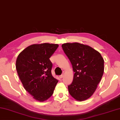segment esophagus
<instances>
[{
	"instance_id": "obj_1",
	"label": "esophagus",
	"mask_w": 120,
	"mask_h": 120,
	"mask_svg": "<svg viewBox=\"0 0 120 120\" xmlns=\"http://www.w3.org/2000/svg\"><path fill=\"white\" fill-rule=\"evenodd\" d=\"M63 76H64V74H62L61 75L59 76V77L60 79H62V78H63Z\"/></svg>"
}]
</instances>
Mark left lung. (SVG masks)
Wrapping results in <instances>:
<instances>
[{
	"label": "left lung",
	"instance_id": "obj_1",
	"mask_svg": "<svg viewBox=\"0 0 120 120\" xmlns=\"http://www.w3.org/2000/svg\"><path fill=\"white\" fill-rule=\"evenodd\" d=\"M75 72L68 86L70 94L77 101H84L93 95L104 72V60L101 54L91 47L79 43L62 45Z\"/></svg>",
	"mask_w": 120,
	"mask_h": 120
}]
</instances>
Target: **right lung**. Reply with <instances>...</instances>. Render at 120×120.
<instances>
[{"instance_id":"1","label":"right lung","mask_w":120,"mask_h":120,"mask_svg":"<svg viewBox=\"0 0 120 120\" xmlns=\"http://www.w3.org/2000/svg\"><path fill=\"white\" fill-rule=\"evenodd\" d=\"M58 46L49 43L32 45L16 59V69L23 87L39 101L52 96L58 82L51 74L52 64L49 59Z\"/></svg>"}]
</instances>
